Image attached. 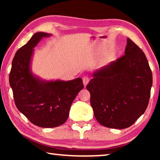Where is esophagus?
<instances>
[{
    "mask_svg": "<svg viewBox=\"0 0 160 160\" xmlns=\"http://www.w3.org/2000/svg\"><path fill=\"white\" fill-rule=\"evenodd\" d=\"M89 81H90V80H89L88 77L85 76V77L82 78V82H83V84H84V86H85V87H86V85H88Z\"/></svg>",
    "mask_w": 160,
    "mask_h": 160,
    "instance_id": "esophagus-1",
    "label": "esophagus"
}]
</instances>
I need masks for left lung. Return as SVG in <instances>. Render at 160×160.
<instances>
[{"mask_svg":"<svg viewBox=\"0 0 160 160\" xmlns=\"http://www.w3.org/2000/svg\"><path fill=\"white\" fill-rule=\"evenodd\" d=\"M86 88L97 121L110 128H128L147 109L152 74L143 51L128 38L125 53L97 70Z\"/></svg>","mask_w":160,"mask_h":160,"instance_id":"left-lung-1","label":"left lung"}]
</instances>
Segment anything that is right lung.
I'll list each match as a JSON object with an SVG mask.
<instances>
[{
  "instance_id": "obj_1",
  "label": "right lung",
  "mask_w": 160,
  "mask_h": 160,
  "mask_svg": "<svg viewBox=\"0 0 160 160\" xmlns=\"http://www.w3.org/2000/svg\"><path fill=\"white\" fill-rule=\"evenodd\" d=\"M51 34L37 32L17 51L12 62L9 82L18 109L34 125L54 128L63 124L75 97L84 88L82 80L47 81L31 70L34 48Z\"/></svg>"
}]
</instances>
